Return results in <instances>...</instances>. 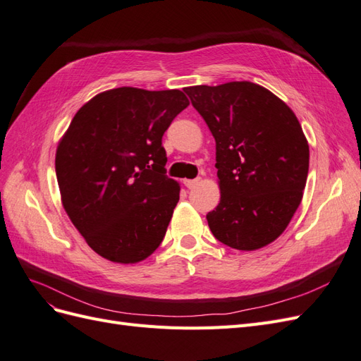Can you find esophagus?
Instances as JSON below:
<instances>
[{
  "label": "esophagus",
  "mask_w": 361,
  "mask_h": 361,
  "mask_svg": "<svg viewBox=\"0 0 361 361\" xmlns=\"http://www.w3.org/2000/svg\"><path fill=\"white\" fill-rule=\"evenodd\" d=\"M199 182H200V179H183V185H185V187H187L188 190L194 188L195 185H197Z\"/></svg>",
  "instance_id": "1"
}]
</instances>
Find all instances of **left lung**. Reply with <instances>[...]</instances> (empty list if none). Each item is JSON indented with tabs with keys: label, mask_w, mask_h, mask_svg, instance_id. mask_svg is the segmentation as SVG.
<instances>
[{
	"label": "left lung",
	"mask_w": 361,
	"mask_h": 361,
	"mask_svg": "<svg viewBox=\"0 0 361 361\" xmlns=\"http://www.w3.org/2000/svg\"><path fill=\"white\" fill-rule=\"evenodd\" d=\"M215 138L220 203L206 215L218 241L243 251L286 231L302 199L309 143L280 97L250 81L185 89Z\"/></svg>",
	"instance_id": "obj_1"
}]
</instances>
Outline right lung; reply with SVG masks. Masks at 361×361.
<instances>
[{"instance_id":"add662e5","label":"right lung","mask_w":361,"mask_h":361,"mask_svg":"<svg viewBox=\"0 0 361 361\" xmlns=\"http://www.w3.org/2000/svg\"><path fill=\"white\" fill-rule=\"evenodd\" d=\"M188 105L180 90L118 87L85 102L60 138L63 207L104 259L138 264L166 236L180 185L166 176L161 140Z\"/></svg>"}]
</instances>
